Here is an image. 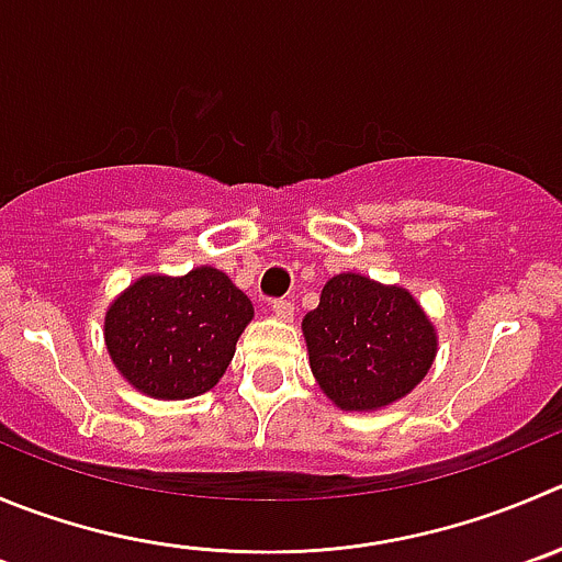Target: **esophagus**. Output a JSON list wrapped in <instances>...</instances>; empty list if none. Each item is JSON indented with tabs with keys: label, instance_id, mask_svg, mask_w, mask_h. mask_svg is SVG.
Here are the masks:
<instances>
[{
	"label": "esophagus",
	"instance_id": "34e87169",
	"mask_svg": "<svg viewBox=\"0 0 562 562\" xmlns=\"http://www.w3.org/2000/svg\"><path fill=\"white\" fill-rule=\"evenodd\" d=\"M270 312L276 314L278 319H292V314H295V303H290V301H272L270 303Z\"/></svg>",
	"mask_w": 562,
	"mask_h": 562
}]
</instances>
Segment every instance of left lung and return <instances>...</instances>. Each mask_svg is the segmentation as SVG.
Wrapping results in <instances>:
<instances>
[{
    "label": "left lung",
    "mask_w": 562,
    "mask_h": 562,
    "mask_svg": "<svg viewBox=\"0 0 562 562\" xmlns=\"http://www.w3.org/2000/svg\"><path fill=\"white\" fill-rule=\"evenodd\" d=\"M308 367L341 411H381L414 392L436 358V328L403 286L341 272L303 317Z\"/></svg>",
    "instance_id": "8db88e82"
}]
</instances>
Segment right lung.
Returning a JSON list of instances; mask_svg holds the SVG:
<instances>
[{
    "label": "right lung",
    "instance_id": "1",
    "mask_svg": "<svg viewBox=\"0 0 562 562\" xmlns=\"http://www.w3.org/2000/svg\"><path fill=\"white\" fill-rule=\"evenodd\" d=\"M250 319L248 295L226 272L195 267L179 278H137L106 308L104 341L137 392L190 400L221 381Z\"/></svg>",
    "mask_w": 562,
    "mask_h": 562
}]
</instances>
